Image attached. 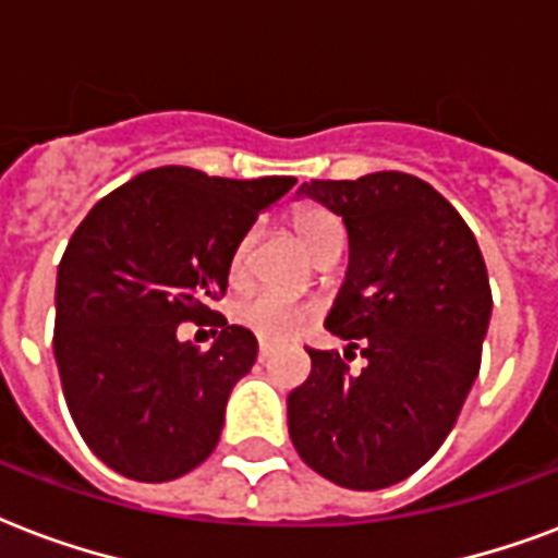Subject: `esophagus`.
<instances>
[{"instance_id": "1", "label": "esophagus", "mask_w": 558, "mask_h": 558, "mask_svg": "<svg viewBox=\"0 0 558 558\" xmlns=\"http://www.w3.org/2000/svg\"><path fill=\"white\" fill-rule=\"evenodd\" d=\"M267 357H270V343H258V361L265 364Z\"/></svg>"}]
</instances>
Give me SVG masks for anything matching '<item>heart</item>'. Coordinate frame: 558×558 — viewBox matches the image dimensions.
<instances>
[{
  "label": "heart",
  "mask_w": 558,
  "mask_h": 558,
  "mask_svg": "<svg viewBox=\"0 0 558 558\" xmlns=\"http://www.w3.org/2000/svg\"><path fill=\"white\" fill-rule=\"evenodd\" d=\"M293 232L311 256L323 250L331 241H340V223L331 211L319 209V206H305L293 215ZM247 256H250V235L241 239L230 258V276L232 282H239L244 270H247ZM235 319L241 326H247L256 338L267 340V343H282L300 335L302 328L308 326L314 319V308L308 302H300L288 296L282 291L265 288V291H253L247 296H241L235 302Z\"/></svg>",
  "instance_id": "b5f03b06"
}]
</instances>
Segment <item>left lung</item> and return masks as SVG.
<instances>
[{"instance_id": "1", "label": "left lung", "mask_w": 558, "mask_h": 558, "mask_svg": "<svg viewBox=\"0 0 558 558\" xmlns=\"http://www.w3.org/2000/svg\"><path fill=\"white\" fill-rule=\"evenodd\" d=\"M302 197L343 218L347 279L326 317L361 349H308V381L288 396V430L326 481L373 492L401 483L451 434L481 373L492 291L481 247L434 185L401 171L311 180Z\"/></svg>"}]
</instances>
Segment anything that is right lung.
Here are the masks:
<instances>
[{"instance_id": "add662e5", "label": "right lung", "mask_w": 558, "mask_h": 558, "mask_svg": "<svg viewBox=\"0 0 558 558\" xmlns=\"http://www.w3.org/2000/svg\"><path fill=\"white\" fill-rule=\"evenodd\" d=\"M293 177L227 180L150 168L95 203L58 267L54 361L84 442L142 483L183 477L215 451L232 387L256 364L253 331L209 311L258 211ZM215 322L203 353L180 322Z\"/></svg>"}]
</instances>
